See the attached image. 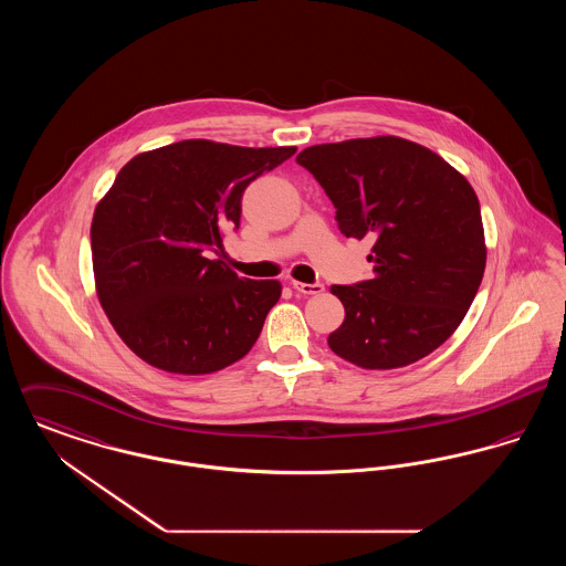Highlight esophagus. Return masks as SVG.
<instances>
[{"label":"esophagus","instance_id":"1","mask_svg":"<svg viewBox=\"0 0 566 566\" xmlns=\"http://www.w3.org/2000/svg\"><path fill=\"white\" fill-rule=\"evenodd\" d=\"M293 284V289H295L296 293H301V295H321L324 291L323 284L321 282H314V284H305V282H291Z\"/></svg>","mask_w":566,"mask_h":566}]
</instances>
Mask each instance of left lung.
<instances>
[{"label": "left lung", "instance_id": "left-lung-1", "mask_svg": "<svg viewBox=\"0 0 566 566\" xmlns=\"http://www.w3.org/2000/svg\"><path fill=\"white\" fill-rule=\"evenodd\" d=\"M296 163L333 201L339 231L374 240V277L331 286L346 307L331 350L363 369H397L437 350L484 277L482 212L467 178L395 135L310 146Z\"/></svg>", "mask_w": 566, "mask_h": 566}]
</instances>
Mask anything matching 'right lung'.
Instances as JSON below:
<instances>
[{
	"mask_svg": "<svg viewBox=\"0 0 566 566\" xmlns=\"http://www.w3.org/2000/svg\"><path fill=\"white\" fill-rule=\"evenodd\" d=\"M295 150L185 139L118 171L93 216V271L109 323L142 360L201 376L254 346L282 286L240 277L212 252L240 229L248 185Z\"/></svg>",
	"mask_w": 566,
	"mask_h": 566,
	"instance_id": "add662e5",
	"label": "right lung"
}]
</instances>
